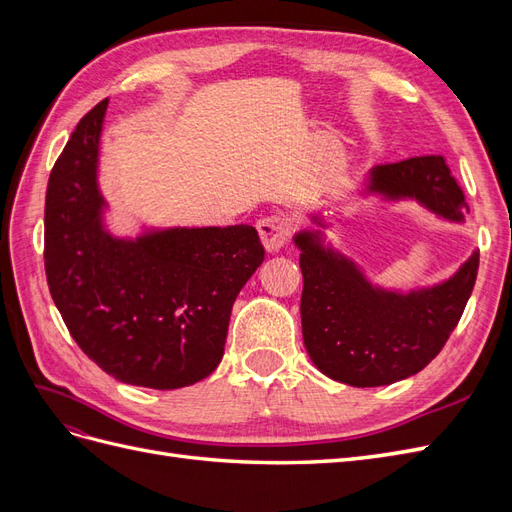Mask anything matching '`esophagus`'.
<instances>
[{"mask_svg":"<svg viewBox=\"0 0 512 512\" xmlns=\"http://www.w3.org/2000/svg\"><path fill=\"white\" fill-rule=\"evenodd\" d=\"M294 220L286 213H277V215H267V218H262L258 222V232H260V239L265 243V247L269 252L280 250L288 243V239L292 237L294 232Z\"/></svg>","mask_w":512,"mask_h":512,"instance_id":"esophagus-1","label":"esophagus"}]
</instances>
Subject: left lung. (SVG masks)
Listing matches in <instances>:
<instances>
[{
  "label": "left lung",
  "mask_w": 512,
  "mask_h": 512,
  "mask_svg": "<svg viewBox=\"0 0 512 512\" xmlns=\"http://www.w3.org/2000/svg\"><path fill=\"white\" fill-rule=\"evenodd\" d=\"M369 190L410 196L448 220L468 211L444 156L380 164ZM301 247V322L309 359L329 378L352 386H382L414 376L444 348L466 309L478 273V252L451 280L410 294L371 288L352 262L322 250L316 235Z\"/></svg>",
  "instance_id": "left-lung-1"
}]
</instances>
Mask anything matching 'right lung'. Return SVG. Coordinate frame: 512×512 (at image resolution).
<instances>
[{
	"label": "right lung",
	"mask_w": 512,
	"mask_h": 512,
	"mask_svg": "<svg viewBox=\"0 0 512 512\" xmlns=\"http://www.w3.org/2000/svg\"><path fill=\"white\" fill-rule=\"evenodd\" d=\"M108 100L76 123L44 203V271L72 339L119 382L170 391L220 365L239 290L265 260L256 228H102L98 141Z\"/></svg>",
	"instance_id": "1"
}]
</instances>
